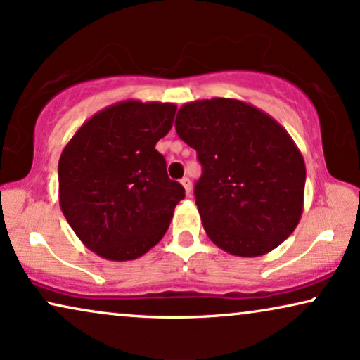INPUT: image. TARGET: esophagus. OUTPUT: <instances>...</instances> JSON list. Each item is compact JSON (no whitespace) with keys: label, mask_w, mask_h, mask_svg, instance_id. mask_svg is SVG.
Returning a JSON list of instances; mask_svg holds the SVG:
<instances>
[{"label":"esophagus","mask_w":360,"mask_h":360,"mask_svg":"<svg viewBox=\"0 0 360 360\" xmlns=\"http://www.w3.org/2000/svg\"><path fill=\"white\" fill-rule=\"evenodd\" d=\"M181 184H183L186 194H191V189H193V183H191L189 177H183V179H181Z\"/></svg>","instance_id":"34e87169"}]
</instances>
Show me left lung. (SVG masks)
Here are the masks:
<instances>
[{"instance_id": "8db88e82", "label": "left lung", "mask_w": 360, "mask_h": 360, "mask_svg": "<svg viewBox=\"0 0 360 360\" xmlns=\"http://www.w3.org/2000/svg\"><path fill=\"white\" fill-rule=\"evenodd\" d=\"M174 127L202 165L195 205L215 245L260 257L293 233L303 214L306 166L276 120L242 100L210 98L183 105Z\"/></svg>"}]
</instances>
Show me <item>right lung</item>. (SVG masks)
Masks as SVG:
<instances>
[{"instance_id": "1", "label": "right lung", "mask_w": 360, "mask_h": 360, "mask_svg": "<svg viewBox=\"0 0 360 360\" xmlns=\"http://www.w3.org/2000/svg\"><path fill=\"white\" fill-rule=\"evenodd\" d=\"M176 105L123 100L77 130L59 160L62 214L89 250L113 262L145 255L169 227L184 188L155 150Z\"/></svg>"}]
</instances>
